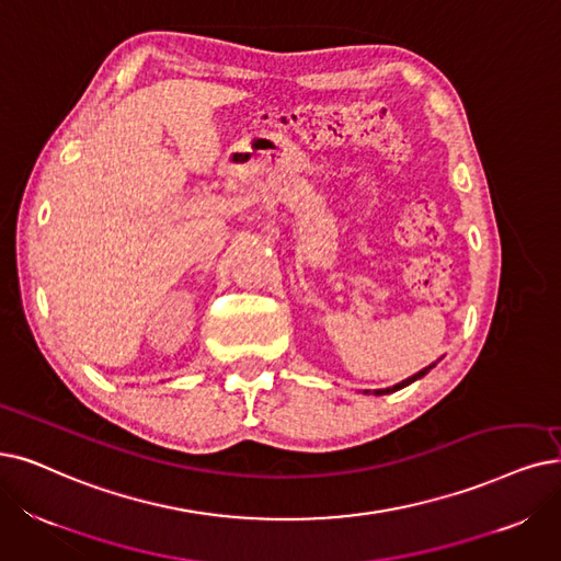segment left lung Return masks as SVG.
Instances as JSON below:
<instances>
[{"label": "left lung", "instance_id": "left-lung-1", "mask_svg": "<svg viewBox=\"0 0 561 561\" xmlns=\"http://www.w3.org/2000/svg\"><path fill=\"white\" fill-rule=\"evenodd\" d=\"M431 368H435V364H433V366H428V368H423V370H419L416 375H412V377H408V379H402V382H400V385H396V387H391V389H377V391H375V396H385V393H393V391H398V389H402V387H408V385L416 382V379H419V377H423V375H425V373H428Z\"/></svg>", "mask_w": 561, "mask_h": 561}]
</instances>
